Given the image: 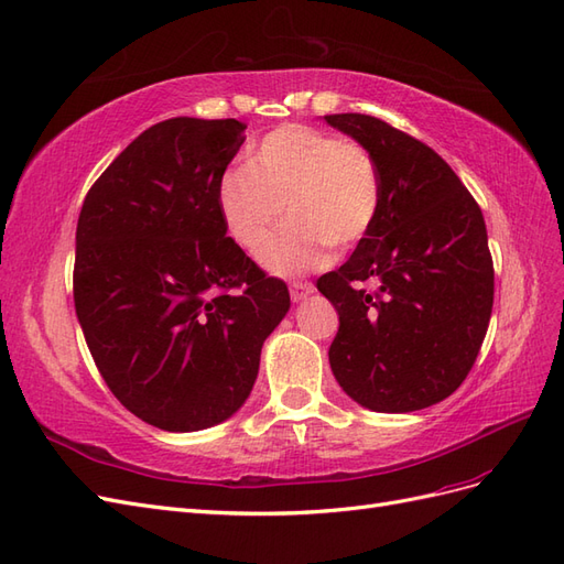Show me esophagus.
Listing matches in <instances>:
<instances>
[{"label":"esophagus","mask_w":564,"mask_h":564,"mask_svg":"<svg viewBox=\"0 0 564 564\" xmlns=\"http://www.w3.org/2000/svg\"><path fill=\"white\" fill-rule=\"evenodd\" d=\"M312 293H314V285L307 283V281H293L291 283V297H293V302L307 300Z\"/></svg>","instance_id":"esophagus-1"}]
</instances>
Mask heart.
I'll return each mask as SVG.
<instances>
[{"label": "heart", "mask_w": 564, "mask_h": 564, "mask_svg": "<svg viewBox=\"0 0 564 564\" xmlns=\"http://www.w3.org/2000/svg\"><path fill=\"white\" fill-rule=\"evenodd\" d=\"M376 158L357 141L307 124H283L250 151L246 165L224 172L217 205L236 246L257 252L282 214L292 224L268 241L260 260L279 276L324 267L330 243H359L380 213Z\"/></svg>", "instance_id": "heart-1"}]
</instances>
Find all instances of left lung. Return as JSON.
I'll use <instances>...</instances> for the list:
<instances>
[{"label":"left lung","instance_id":"obj_1","mask_svg":"<svg viewBox=\"0 0 564 564\" xmlns=\"http://www.w3.org/2000/svg\"><path fill=\"white\" fill-rule=\"evenodd\" d=\"M324 120L371 151L382 184L373 229L316 281L340 316L328 349L333 376L371 411L427 409L460 388L489 328L485 217L423 141L361 112Z\"/></svg>","mask_w":564,"mask_h":564}]
</instances>
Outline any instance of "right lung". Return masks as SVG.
Instances as JSON below:
<instances>
[{
	"label": "right lung",
	"mask_w": 564,
	"mask_h": 564,
	"mask_svg": "<svg viewBox=\"0 0 564 564\" xmlns=\"http://www.w3.org/2000/svg\"><path fill=\"white\" fill-rule=\"evenodd\" d=\"M243 122L149 127L89 188L75 234L73 295L96 368L120 404L167 432L231 417L262 345L291 310L227 236L217 205Z\"/></svg>",
	"instance_id": "right-lung-1"
}]
</instances>
